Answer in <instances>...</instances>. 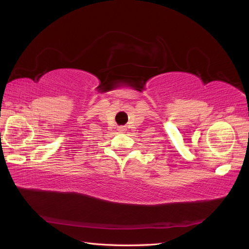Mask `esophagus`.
<instances>
[{
	"instance_id": "esophagus-1",
	"label": "esophagus",
	"mask_w": 249,
	"mask_h": 249,
	"mask_svg": "<svg viewBox=\"0 0 249 249\" xmlns=\"http://www.w3.org/2000/svg\"><path fill=\"white\" fill-rule=\"evenodd\" d=\"M125 130H126V129H125L124 126H119V127H118V131H119V132H124Z\"/></svg>"
}]
</instances>
